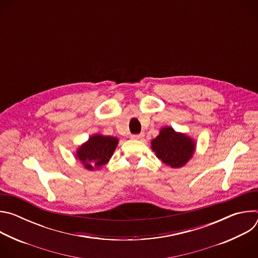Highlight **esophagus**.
<instances>
[{
    "label": "esophagus",
    "mask_w": 258,
    "mask_h": 258,
    "mask_svg": "<svg viewBox=\"0 0 258 258\" xmlns=\"http://www.w3.org/2000/svg\"><path fill=\"white\" fill-rule=\"evenodd\" d=\"M144 138V134H139V135H132L133 140H142Z\"/></svg>",
    "instance_id": "esophagus-1"
}]
</instances>
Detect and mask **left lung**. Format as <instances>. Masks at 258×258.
Here are the masks:
<instances>
[{"instance_id":"left-lung-1","label":"left lung","mask_w":258,"mask_h":258,"mask_svg":"<svg viewBox=\"0 0 258 258\" xmlns=\"http://www.w3.org/2000/svg\"><path fill=\"white\" fill-rule=\"evenodd\" d=\"M151 148L156 157L172 168L185 165L193 156L196 144L185 134L176 133L172 127L165 126L152 140Z\"/></svg>"}]
</instances>
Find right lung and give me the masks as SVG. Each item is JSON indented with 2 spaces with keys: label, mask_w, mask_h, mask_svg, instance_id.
Here are the masks:
<instances>
[{
  "label": "right lung",
  "mask_w": 258,
  "mask_h": 258,
  "mask_svg": "<svg viewBox=\"0 0 258 258\" xmlns=\"http://www.w3.org/2000/svg\"><path fill=\"white\" fill-rule=\"evenodd\" d=\"M117 144L118 139L115 137L94 135L78 149L77 158L89 170L99 168L111 158Z\"/></svg>",
  "instance_id": "add662e5"
}]
</instances>
